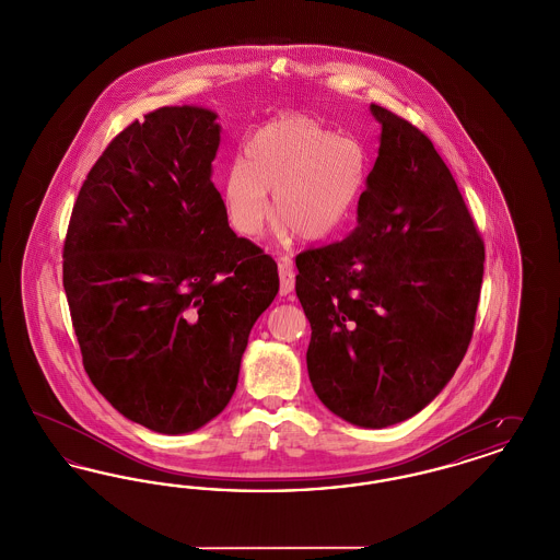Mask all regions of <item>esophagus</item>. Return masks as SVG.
<instances>
[{
    "mask_svg": "<svg viewBox=\"0 0 560 560\" xmlns=\"http://www.w3.org/2000/svg\"><path fill=\"white\" fill-rule=\"evenodd\" d=\"M279 279H281V295H292L295 272H293L292 262L288 258H281V262H279Z\"/></svg>",
    "mask_w": 560,
    "mask_h": 560,
    "instance_id": "obj_1",
    "label": "esophagus"
}]
</instances>
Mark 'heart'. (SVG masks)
Segmentation results:
<instances>
[{
	"instance_id": "heart-1",
	"label": "heart",
	"mask_w": 560,
	"mask_h": 560,
	"mask_svg": "<svg viewBox=\"0 0 560 560\" xmlns=\"http://www.w3.org/2000/svg\"><path fill=\"white\" fill-rule=\"evenodd\" d=\"M370 158L352 136L288 115L247 133L243 160L224 178L222 197L233 229L256 237L268 218L295 240L320 241L345 226L368 185Z\"/></svg>"
}]
</instances>
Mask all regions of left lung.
Returning a JSON list of instances; mask_svg holds the SVG:
<instances>
[{
  "instance_id": "left-lung-1",
  "label": "left lung",
  "mask_w": 560,
  "mask_h": 560,
  "mask_svg": "<svg viewBox=\"0 0 560 560\" xmlns=\"http://www.w3.org/2000/svg\"><path fill=\"white\" fill-rule=\"evenodd\" d=\"M370 110L382 133L357 226L295 256V293L320 402L354 427L386 428L422 411L462 363L485 245L427 133Z\"/></svg>"
}]
</instances>
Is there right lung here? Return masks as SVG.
<instances>
[{"mask_svg":"<svg viewBox=\"0 0 560 560\" xmlns=\"http://www.w3.org/2000/svg\"><path fill=\"white\" fill-rule=\"evenodd\" d=\"M210 108L163 107L113 138L73 206L62 285L83 368L128 420L187 434L233 397L249 331L279 292L212 183Z\"/></svg>","mask_w":560,"mask_h":560,"instance_id":"1","label":"right lung"}]
</instances>
